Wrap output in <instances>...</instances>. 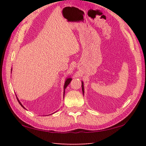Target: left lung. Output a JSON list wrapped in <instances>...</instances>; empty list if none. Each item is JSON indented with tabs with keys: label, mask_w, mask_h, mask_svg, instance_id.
Here are the masks:
<instances>
[{
	"label": "left lung",
	"mask_w": 146,
	"mask_h": 146,
	"mask_svg": "<svg viewBox=\"0 0 146 146\" xmlns=\"http://www.w3.org/2000/svg\"><path fill=\"white\" fill-rule=\"evenodd\" d=\"M82 92H83V94H84V87L83 82H82Z\"/></svg>",
	"instance_id": "left-lung-1"
}]
</instances>
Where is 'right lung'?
Returning <instances> with one entry per match:
<instances>
[{
  "label": "right lung",
  "mask_w": 146,
  "mask_h": 146,
  "mask_svg": "<svg viewBox=\"0 0 146 146\" xmlns=\"http://www.w3.org/2000/svg\"><path fill=\"white\" fill-rule=\"evenodd\" d=\"M11 70H12V69H11ZM71 80H72V79H71V78H67V79H66V81H65V83H64V92H65V89L66 88V87H67V86H68V85H69V84H70V82H71ZM17 98V100H18V102H19V103H20V105L21 106H22V107H23V108H25V107H23V106L22 105V103H20V101H19V100H18V98Z\"/></svg>",
  "instance_id": "1"
}]
</instances>
